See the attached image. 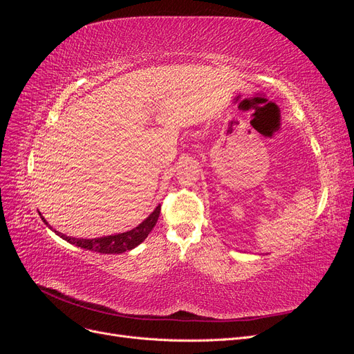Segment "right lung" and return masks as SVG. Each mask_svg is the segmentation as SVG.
<instances>
[{
	"label": "right lung",
	"instance_id": "right-lung-1",
	"mask_svg": "<svg viewBox=\"0 0 354 354\" xmlns=\"http://www.w3.org/2000/svg\"><path fill=\"white\" fill-rule=\"evenodd\" d=\"M159 212H160V205H158L151 216H149L143 223L138 224V226L134 227L133 230L118 233V234H111V236H102V238H94V239H80V238L66 236V234H63L56 230H55V233L59 234L62 239H65L66 242H69L75 246H80V248H84V250L100 252V254H121V252L136 248L137 245H140L147 238V234L151 233L152 229L155 227V224L159 217ZM41 218L48 226V223L44 220V217L41 216Z\"/></svg>",
	"mask_w": 354,
	"mask_h": 354
}]
</instances>
